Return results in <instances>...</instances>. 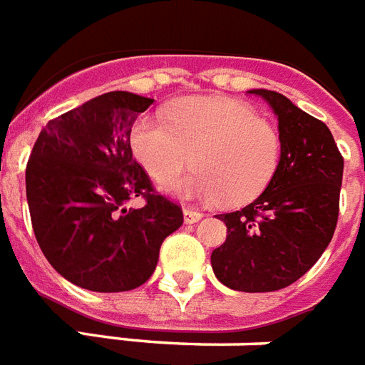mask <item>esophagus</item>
Segmentation results:
<instances>
[{
  "label": "esophagus",
  "instance_id": "1",
  "mask_svg": "<svg viewBox=\"0 0 365 365\" xmlns=\"http://www.w3.org/2000/svg\"><path fill=\"white\" fill-rule=\"evenodd\" d=\"M201 217H203V215H201V212H197V211H194V209H185V222L186 224L200 222Z\"/></svg>",
  "mask_w": 365,
  "mask_h": 365
}]
</instances>
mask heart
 Segmentation results:
<instances>
[{
    "label": "heart",
    "mask_w": 365,
    "mask_h": 365,
    "mask_svg": "<svg viewBox=\"0 0 365 365\" xmlns=\"http://www.w3.org/2000/svg\"><path fill=\"white\" fill-rule=\"evenodd\" d=\"M165 120L139 116L130 132L137 162L153 179L165 180L191 163L194 174L162 182L185 200L241 207L269 186L281 162V135L250 105L220 96L175 101Z\"/></svg>",
    "instance_id": "1"
}]
</instances>
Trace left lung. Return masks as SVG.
Here are the masks:
<instances>
[{
  "instance_id": "8db88e82",
  "label": "left lung",
  "mask_w": 365,
  "mask_h": 365,
  "mask_svg": "<svg viewBox=\"0 0 365 365\" xmlns=\"http://www.w3.org/2000/svg\"><path fill=\"white\" fill-rule=\"evenodd\" d=\"M262 96L279 120L281 162L269 186L243 209L217 215L228 237L212 250L211 265L222 284L239 292H275L296 282L334 237L343 180L334 135L271 90Z\"/></svg>"
}]
</instances>
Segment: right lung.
<instances>
[{"label": "right lung", "instance_id": "add662e5", "mask_svg": "<svg viewBox=\"0 0 365 365\" xmlns=\"http://www.w3.org/2000/svg\"><path fill=\"white\" fill-rule=\"evenodd\" d=\"M154 100L107 92L43 128L26 168L35 239L54 269L92 292H126L148 281L182 211L153 190L130 147L139 113ZM143 195L141 210L126 207Z\"/></svg>", "mask_w": 365, "mask_h": 365}]
</instances>
